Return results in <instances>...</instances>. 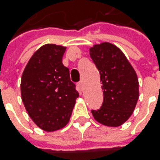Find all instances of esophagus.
<instances>
[{
	"label": "esophagus",
	"mask_w": 160,
	"mask_h": 160,
	"mask_svg": "<svg viewBox=\"0 0 160 160\" xmlns=\"http://www.w3.org/2000/svg\"><path fill=\"white\" fill-rule=\"evenodd\" d=\"M77 86H78L79 89H80V90H82V89H83V81H82V80H80V81H79V82L77 83Z\"/></svg>",
	"instance_id": "34e87169"
}]
</instances>
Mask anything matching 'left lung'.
Wrapping results in <instances>:
<instances>
[{
  "instance_id": "left-lung-1",
  "label": "left lung",
  "mask_w": 160,
  "mask_h": 160,
  "mask_svg": "<svg viewBox=\"0 0 160 160\" xmlns=\"http://www.w3.org/2000/svg\"><path fill=\"white\" fill-rule=\"evenodd\" d=\"M89 53L100 72L103 93L101 108L91 112L99 123L118 127L135 110L139 97L137 75L123 52L112 43L97 44Z\"/></svg>"
}]
</instances>
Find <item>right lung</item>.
I'll use <instances>...</instances> for the list:
<instances>
[{
  "instance_id": "1",
  "label": "right lung",
  "mask_w": 160,
  "mask_h": 160,
  "mask_svg": "<svg viewBox=\"0 0 160 160\" xmlns=\"http://www.w3.org/2000/svg\"><path fill=\"white\" fill-rule=\"evenodd\" d=\"M66 48L56 44L41 47L30 58L21 79L25 110L40 128L52 132L69 122L79 93L62 63Z\"/></svg>"
}]
</instances>
